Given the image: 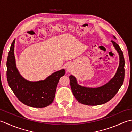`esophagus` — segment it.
Instances as JSON below:
<instances>
[{
  "instance_id": "1",
  "label": "esophagus",
  "mask_w": 132,
  "mask_h": 132,
  "mask_svg": "<svg viewBox=\"0 0 132 132\" xmlns=\"http://www.w3.org/2000/svg\"><path fill=\"white\" fill-rule=\"evenodd\" d=\"M71 70V67L70 65H68L67 66V69H66V71L67 72H70Z\"/></svg>"
}]
</instances>
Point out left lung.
Here are the masks:
<instances>
[{
	"label": "left lung",
	"instance_id": "8db88e82",
	"mask_svg": "<svg viewBox=\"0 0 132 132\" xmlns=\"http://www.w3.org/2000/svg\"><path fill=\"white\" fill-rule=\"evenodd\" d=\"M114 39L115 36H113ZM119 55V66L115 75L108 83L96 88L87 87L78 85L77 79L70 75L71 88L74 97L78 102L87 105L103 104L115 96L124 82L125 76V61L123 53L115 41H111Z\"/></svg>",
	"mask_w": 132,
	"mask_h": 132
}]
</instances>
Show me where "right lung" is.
<instances>
[{
    "instance_id": "add662e5",
    "label": "right lung",
    "mask_w": 132,
    "mask_h": 132,
    "mask_svg": "<svg viewBox=\"0 0 132 132\" xmlns=\"http://www.w3.org/2000/svg\"><path fill=\"white\" fill-rule=\"evenodd\" d=\"M15 40L11 45L7 61V78L8 85L18 99L25 105L35 108L49 105L55 97L60 78L65 74L64 69L53 72L45 79L30 82L21 76L16 65L14 55Z\"/></svg>"
}]
</instances>
